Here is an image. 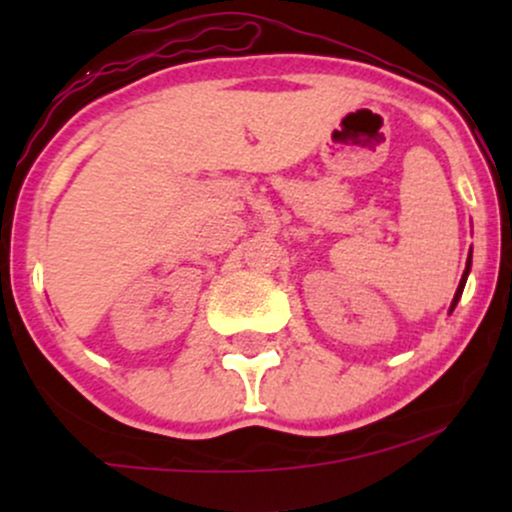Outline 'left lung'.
<instances>
[{
    "instance_id": "obj_1",
    "label": "left lung",
    "mask_w": 512,
    "mask_h": 512,
    "mask_svg": "<svg viewBox=\"0 0 512 512\" xmlns=\"http://www.w3.org/2000/svg\"><path fill=\"white\" fill-rule=\"evenodd\" d=\"M469 272H472V250H469V257H467V264H464V274H462V279H460V286H457L455 298H452V303H450V313H452V310H455L457 301H460V298H462V291H464V284H467Z\"/></svg>"
}]
</instances>
